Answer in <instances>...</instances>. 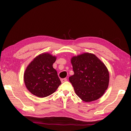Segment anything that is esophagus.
<instances>
[{
	"instance_id": "34e87169",
	"label": "esophagus",
	"mask_w": 131,
	"mask_h": 131,
	"mask_svg": "<svg viewBox=\"0 0 131 131\" xmlns=\"http://www.w3.org/2000/svg\"><path fill=\"white\" fill-rule=\"evenodd\" d=\"M61 81L62 83H64V82H65V81H67V79H66V78H65V79H62L61 80Z\"/></svg>"
}]
</instances>
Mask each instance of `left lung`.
<instances>
[{"label":"left lung","instance_id":"obj_1","mask_svg":"<svg viewBox=\"0 0 131 131\" xmlns=\"http://www.w3.org/2000/svg\"><path fill=\"white\" fill-rule=\"evenodd\" d=\"M70 61L74 74L69 80L77 96L85 102L102 96L109 83V73L105 63L89 52L72 57Z\"/></svg>","mask_w":131,"mask_h":131}]
</instances>
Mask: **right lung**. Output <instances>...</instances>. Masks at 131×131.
<instances>
[{
	"label": "right lung",
	"instance_id": "1",
	"mask_svg": "<svg viewBox=\"0 0 131 131\" xmlns=\"http://www.w3.org/2000/svg\"><path fill=\"white\" fill-rule=\"evenodd\" d=\"M57 57L48 52L36 56L29 63L24 74V81L31 94L39 97L49 96L57 90L61 82L52 65Z\"/></svg>",
	"mask_w": 131,
	"mask_h": 131
}]
</instances>
